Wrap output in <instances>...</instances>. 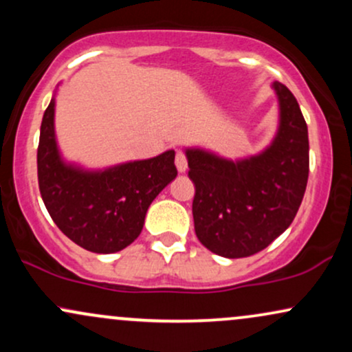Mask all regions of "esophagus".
Wrapping results in <instances>:
<instances>
[{"instance_id":"34e87169","label":"esophagus","mask_w":352,"mask_h":352,"mask_svg":"<svg viewBox=\"0 0 352 352\" xmlns=\"http://www.w3.org/2000/svg\"><path fill=\"white\" fill-rule=\"evenodd\" d=\"M175 165H177V170H179L180 173L187 170V157H185L184 152H177Z\"/></svg>"}]
</instances>
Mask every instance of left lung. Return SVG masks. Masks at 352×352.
Here are the masks:
<instances>
[{
    "label": "left lung",
    "instance_id": "left-lung-1",
    "mask_svg": "<svg viewBox=\"0 0 352 352\" xmlns=\"http://www.w3.org/2000/svg\"><path fill=\"white\" fill-rule=\"evenodd\" d=\"M278 127L272 142L232 160L204 147H185L195 185V233L210 252L245 258L261 252L292 225L309 173L308 125L288 87L274 80Z\"/></svg>",
    "mask_w": 352,
    "mask_h": 352
}]
</instances>
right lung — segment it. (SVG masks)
<instances>
[{
  "label": "right lung",
  "mask_w": 352,
  "mask_h": 352,
  "mask_svg": "<svg viewBox=\"0 0 352 352\" xmlns=\"http://www.w3.org/2000/svg\"><path fill=\"white\" fill-rule=\"evenodd\" d=\"M58 87L39 134L38 180L43 201L58 228L76 245L92 253L120 252L140 235L151 204L177 177L175 151L104 168L69 162L56 137Z\"/></svg>",
  "instance_id": "right-lung-1"
}]
</instances>
